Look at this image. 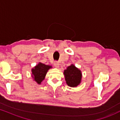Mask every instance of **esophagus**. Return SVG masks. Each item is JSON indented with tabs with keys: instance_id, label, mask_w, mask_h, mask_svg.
<instances>
[{
	"instance_id": "34e87169",
	"label": "esophagus",
	"mask_w": 120,
	"mask_h": 120,
	"mask_svg": "<svg viewBox=\"0 0 120 120\" xmlns=\"http://www.w3.org/2000/svg\"><path fill=\"white\" fill-rule=\"evenodd\" d=\"M54 66L55 67H56V68H59V64L58 62L55 61L54 62Z\"/></svg>"
}]
</instances>
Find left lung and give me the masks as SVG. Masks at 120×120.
I'll list each match as a JSON object with an SVG mask.
<instances>
[{"instance_id": "obj_1", "label": "left lung", "mask_w": 120, "mask_h": 120, "mask_svg": "<svg viewBox=\"0 0 120 120\" xmlns=\"http://www.w3.org/2000/svg\"><path fill=\"white\" fill-rule=\"evenodd\" d=\"M64 74L66 82L69 86L76 87L80 83L82 78L81 71L74 65L69 66L64 71Z\"/></svg>"}]
</instances>
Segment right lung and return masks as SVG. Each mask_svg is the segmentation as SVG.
Listing matches in <instances>:
<instances>
[{
    "instance_id": "1",
    "label": "right lung",
    "mask_w": 120,
    "mask_h": 120,
    "mask_svg": "<svg viewBox=\"0 0 120 120\" xmlns=\"http://www.w3.org/2000/svg\"><path fill=\"white\" fill-rule=\"evenodd\" d=\"M52 68L51 66L47 65L43 63H39L37 65L32 69V77L38 84H41L42 81L45 79L48 70Z\"/></svg>"
}]
</instances>
